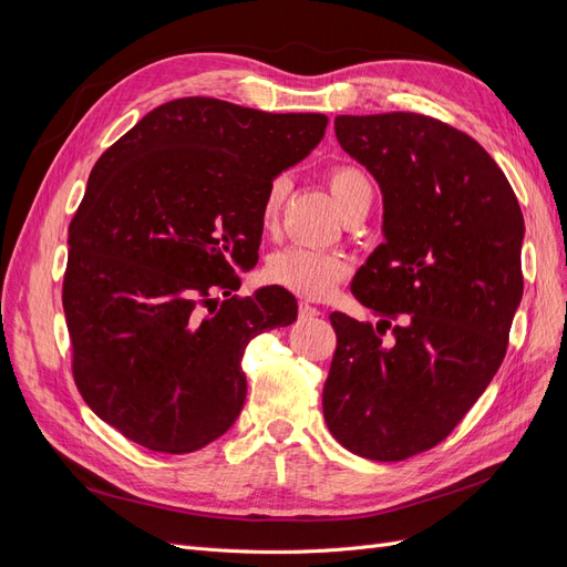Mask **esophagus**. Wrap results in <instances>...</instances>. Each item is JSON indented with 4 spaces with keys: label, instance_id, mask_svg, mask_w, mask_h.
<instances>
[{
    "label": "esophagus",
    "instance_id": "34e87169",
    "mask_svg": "<svg viewBox=\"0 0 567 567\" xmlns=\"http://www.w3.org/2000/svg\"><path fill=\"white\" fill-rule=\"evenodd\" d=\"M298 310H300V317H302V319H315V317L321 315L319 307H315V305H310V302H300Z\"/></svg>",
    "mask_w": 567,
    "mask_h": 567
}]
</instances>
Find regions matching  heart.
<instances>
[{"instance_id": "heart-1", "label": "heart", "mask_w": 567, "mask_h": 567, "mask_svg": "<svg viewBox=\"0 0 567 567\" xmlns=\"http://www.w3.org/2000/svg\"><path fill=\"white\" fill-rule=\"evenodd\" d=\"M331 194L340 210H346L350 203L371 194V184L367 175L357 165L340 163L326 173ZM288 179L284 175L271 177L265 186L260 203V221L265 229L277 225L279 210L286 198ZM352 262L348 255L338 250H315L305 246H288L274 252L265 265V279L274 286H281L290 293L310 300L329 298L338 284L348 277Z\"/></svg>"}]
</instances>
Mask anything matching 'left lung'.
<instances>
[{"instance_id":"1","label":"left lung","mask_w":567,"mask_h":567,"mask_svg":"<svg viewBox=\"0 0 567 567\" xmlns=\"http://www.w3.org/2000/svg\"><path fill=\"white\" fill-rule=\"evenodd\" d=\"M336 136L381 184L385 244L350 286L381 321L329 317L323 419L352 454L404 461L437 447L499 371L525 221L502 167L437 117L338 115Z\"/></svg>"}]
</instances>
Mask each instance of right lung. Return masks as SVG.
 Returning <instances> with one entry per match:
<instances>
[{
	"label": "right lung",
	"mask_w": 567,
	"mask_h": 567,
	"mask_svg": "<svg viewBox=\"0 0 567 567\" xmlns=\"http://www.w3.org/2000/svg\"><path fill=\"white\" fill-rule=\"evenodd\" d=\"M326 125L321 113L186 96L144 115L92 167L68 229L63 312L82 400L127 440L188 454L241 414L248 342L293 323L298 302L281 286L234 296L236 269L257 262L267 182Z\"/></svg>",
	"instance_id": "add662e5"
}]
</instances>
